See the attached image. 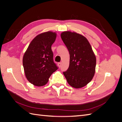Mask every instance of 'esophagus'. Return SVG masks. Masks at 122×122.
Returning <instances> with one entry per match:
<instances>
[{
	"instance_id": "obj_1",
	"label": "esophagus",
	"mask_w": 122,
	"mask_h": 122,
	"mask_svg": "<svg viewBox=\"0 0 122 122\" xmlns=\"http://www.w3.org/2000/svg\"><path fill=\"white\" fill-rule=\"evenodd\" d=\"M58 66H59V67H60V68H61V65H62V63H61V62H58Z\"/></svg>"
}]
</instances>
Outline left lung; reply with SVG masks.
Listing matches in <instances>:
<instances>
[{"mask_svg":"<svg viewBox=\"0 0 122 122\" xmlns=\"http://www.w3.org/2000/svg\"><path fill=\"white\" fill-rule=\"evenodd\" d=\"M61 38L70 54V64L64 72L71 86L79 88L89 83L95 73L96 58L90 44L84 36L76 32L64 31Z\"/></svg>","mask_w":122,"mask_h":122,"instance_id":"1","label":"left lung"}]
</instances>
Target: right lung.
Listing matches in <instances>:
<instances>
[{
    "label": "right lung",
    "mask_w": 122,
    "mask_h": 122,
    "mask_svg": "<svg viewBox=\"0 0 122 122\" xmlns=\"http://www.w3.org/2000/svg\"><path fill=\"white\" fill-rule=\"evenodd\" d=\"M56 37L55 32L42 33L32 40L23 57V66L27 80L34 86L45 85L58 69L53 61L51 46Z\"/></svg>",
    "instance_id": "right-lung-1"
}]
</instances>
